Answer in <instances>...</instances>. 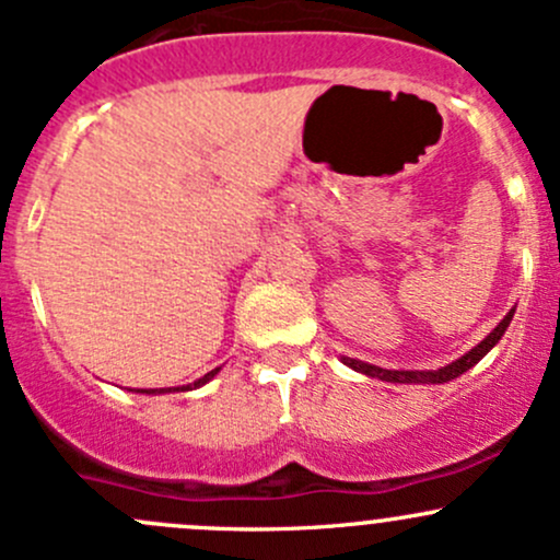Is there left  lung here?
Here are the masks:
<instances>
[{
  "label": "left lung",
  "instance_id": "obj_1",
  "mask_svg": "<svg viewBox=\"0 0 560 560\" xmlns=\"http://www.w3.org/2000/svg\"><path fill=\"white\" fill-rule=\"evenodd\" d=\"M513 311H508V316L502 318L500 324H497L494 329L489 331L487 337H483L481 342H478L476 348H470L468 353L459 355L457 361H452V364L441 366V370H383V366H374V364H366V361H359V359H350V355H340V361L350 370L366 374V377H377V380H385V383H404V385H444L450 383V380H457L459 374H465L472 366L478 364V361L483 359V355L489 353L491 348L497 346V342L502 340V335H505L510 322H513Z\"/></svg>",
  "mask_w": 560,
  "mask_h": 560
}]
</instances>
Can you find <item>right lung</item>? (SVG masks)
<instances>
[{
	"mask_svg": "<svg viewBox=\"0 0 560 560\" xmlns=\"http://www.w3.org/2000/svg\"><path fill=\"white\" fill-rule=\"evenodd\" d=\"M220 372V366H218V370H212V372H207L205 374V377H199V380H196V383H190V385H180V388H138V390H135V393H149V396H159V393H175V390H194V388H201V385H207V383H210V380L214 377V374H218Z\"/></svg>",
	"mask_w": 560,
	"mask_h": 560,
	"instance_id": "obj_1",
	"label": "right lung"
}]
</instances>
